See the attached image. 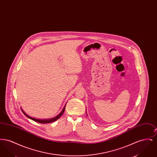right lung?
Listing matches in <instances>:
<instances>
[{
  "mask_svg": "<svg viewBox=\"0 0 157 157\" xmlns=\"http://www.w3.org/2000/svg\"><path fill=\"white\" fill-rule=\"evenodd\" d=\"M65 107L63 108V110L62 111V112H60L57 117H55V118H52V119H50V120H37V119L34 118H32V117H30L29 116H28L25 112L23 111L22 109V111L23 113H24V115H25V116H26V117H27L28 118H29V119H31V120H32L33 121H35V122H39V123H41V124H48V123L52 122L53 121H56L58 119H59L60 117L62 115V114L63 113V112L65 111Z\"/></svg>",
  "mask_w": 157,
  "mask_h": 157,
  "instance_id": "right-lung-1",
  "label": "right lung"
}]
</instances>
